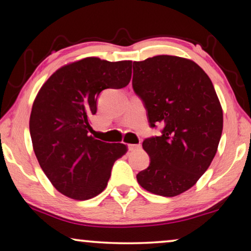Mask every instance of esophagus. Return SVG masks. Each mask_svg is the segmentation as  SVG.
Instances as JSON below:
<instances>
[{
  "mask_svg": "<svg viewBox=\"0 0 251 251\" xmlns=\"http://www.w3.org/2000/svg\"><path fill=\"white\" fill-rule=\"evenodd\" d=\"M140 147H142V146H140L139 144H128V150L131 151V152H132V151L139 150Z\"/></svg>",
  "mask_w": 251,
  "mask_h": 251,
  "instance_id": "obj_1",
  "label": "esophagus"
}]
</instances>
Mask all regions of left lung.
Here are the masks:
<instances>
[{"instance_id":"obj_1","label":"left lung","mask_w":251,"mask_h":251,"mask_svg":"<svg viewBox=\"0 0 251 251\" xmlns=\"http://www.w3.org/2000/svg\"><path fill=\"white\" fill-rule=\"evenodd\" d=\"M132 87L151 126H164L162 135L144 140L151 163L137 181L161 197L184 193L210 166L221 140L223 109L212 82L193 60L162 54L133 61Z\"/></svg>"}]
</instances>
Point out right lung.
<instances>
[{"instance_id":"1","label":"right lung","mask_w":251,"mask_h":251,"mask_svg":"<svg viewBox=\"0 0 251 251\" xmlns=\"http://www.w3.org/2000/svg\"><path fill=\"white\" fill-rule=\"evenodd\" d=\"M131 60L87 57L58 68L37 92L29 118L33 150L58 192L83 201L107 186L125 144L95 139L90 119L104 89H121L131 80Z\"/></svg>"}]
</instances>
